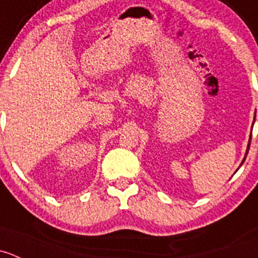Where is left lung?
<instances>
[{
  "mask_svg": "<svg viewBox=\"0 0 258 258\" xmlns=\"http://www.w3.org/2000/svg\"><path fill=\"white\" fill-rule=\"evenodd\" d=\"M250 142H251V136H250V140H248V145H247V150H246V153H245V157H243V159H242V162H241V164L240 165H242L243 164V162H245V159H246V157H247V153H248V150H250ZM240 168V167H238Z\"/></svg>",
  "mask_w": 258,
  "mask_h": 258,
  "instance_id": "1",
  "label": "left lung"
}]
</instances>
